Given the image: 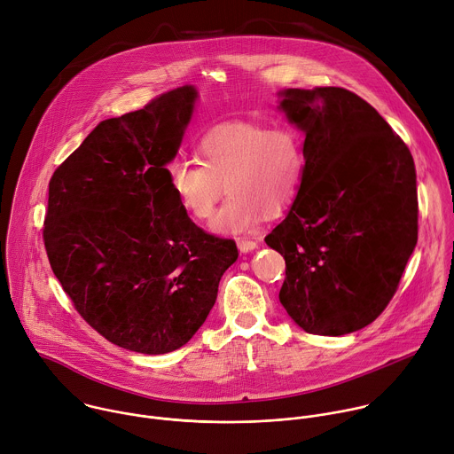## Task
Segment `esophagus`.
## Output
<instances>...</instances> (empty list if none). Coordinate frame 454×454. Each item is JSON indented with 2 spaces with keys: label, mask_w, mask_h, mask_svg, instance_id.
<instances>
[{
  "label": "esophagus",
  "mask_w": 454,
  "mask_h": 454,
  "mask_svg": "<svg viewBox=\"0 0 454 454\" xmlns=\"http://www.w3.org/2000/svg\"><path fill=\"white\" fill-rule=\"evenodd\" d=\"M237 246H239L240 253H249V251H253V249L258 247V242L249 240V239H239V240H237Z\"/></svg>",
  "instance_id": "esophagus-1"
}]
</instances>
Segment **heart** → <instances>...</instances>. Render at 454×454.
Here are the masks:
<instances>
[{"instance_id":"heart-1","label":"heart","mask_w":454,"mask_h":454,"mask_svg":"<svg viewBox=\"0 0 454 454\" xmlns=\"http://www.w3.org/2000/svg\"><path fill=\"white\" fill-rule=\"evenodd\" d=\"M198 155L201 164L187 159L169 164V187L196 221L212 217L226 189L230 198L212 221L219 233H246L265 212L283 214L297 200L307 175L303 137L286 124H217L200 138Z\"/></svg>"}]
</instances>
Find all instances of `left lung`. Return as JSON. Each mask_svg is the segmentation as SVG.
Masks as SVG:
<instances>
[{
  "label": "left lung",
  "mask_w": 454,
  "mask_h": 454,
  "mask_svg": "<svg viewBox=\"0 0 454 454\" xmlns=\"http://www.w3.org/2000/svg\"><path fill=\"white\" fill-rule=\"evenodd\" d=\"M281 96V110L305 133L307 175L288 215L265 237L286 265L279 301L307 333L346 335L381 316L417 244L413 159L348 89Z\"/></svg>",
  "instance_id": "obj_1"
}]
</instances>
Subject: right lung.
<instances>
[{"mask_svg":"<svg viewBox=\"0 0 454 454\" xmlns=\"http://www.w3.org/2000/svg\"><path fill=\"white\" fill-rule=\"evenodd\" d=\"M196 89L101 121L50 180L44 247L76 312L108 342L144 355L187 344L210 314L235 240L196 226L169 164Z\"/></svg>","mask_w":454,"mask_h":454,"instance_id":"right-lung-1","label":"right lung"}]
</instances>
